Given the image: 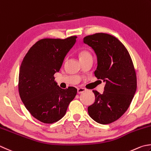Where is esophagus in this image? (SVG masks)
Wrapping results in <instances>:
<instances>
[{"label": "esophagus", "mask_w": 151, "mask_h": 151, "mask_svg": "<svg viewBox=\"0 0 151 151\" xmlns=\"http://www.w3.org/2000/svg\"><path fill=\"white\" fill-rule=\"evenodd\" d=\"M85 91H86V89H85V88H78V93L79 94H81Z\"/></svg>", "instance_id": "1"}]
</instances>
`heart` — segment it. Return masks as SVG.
I'll return each mask as SVG.
<instances>
[{"label":"heart","mask_w":151,"mask_h":151,"mask_svg":"<svg viewBox=\"0 0 151 151\" xmlns=\"http://www.w3.org/2000/svg\"><path fill=\"white\" fill-rule=\"evenodd\" d=\"M90 55H90L89 52H88V51L86 50H81V52H80V53H79V56H80V58L86 57V56H90Z\"/></svg>","instance_id":"heart-1"}]
</instances>
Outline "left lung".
Wrapping results in <instances>:
<instances>
[{"instance_id": "8db88e82", "label": "left lung", "mask_w": 151, "mask_h": 151, "mask_svg": "<svg viewBox=\"0 0 151 151\" xmlns=\"http://www.w3.org/2000/svg\"><path fill=\"white\" fill-rule=\"evenodd\" d=\"M83 42L97 56V79L106 81L102 94L93 90L95 102L88 107L90 117L101 124L118 120L128 109L137 89V76L132 59L121 41L109 34L87 35Z\"/></svg>"}]
</instances>
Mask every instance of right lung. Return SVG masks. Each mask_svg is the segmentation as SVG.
I'll list each match as a JSON object with an SVG mask.
<instances>
[{
    "mask_svg": "<svg viewBox=\"0 0 151 151\" xmlns=\"http://www.w3.org/2000/svg\"><path fill=\"white\" fill-rule=\"evenodd\" d=\"M76 39L77 36H71L64 39H41L22 60L18 79L19 96L31 114L42 123L60 120L78 92L73 87L61 89L54 77Z\"/></svg>",
    "mask_w": 151,
    "mask_h": 151,
    "instance_id": "add662e5",
    "label": "right lung"
}]
</instances>
